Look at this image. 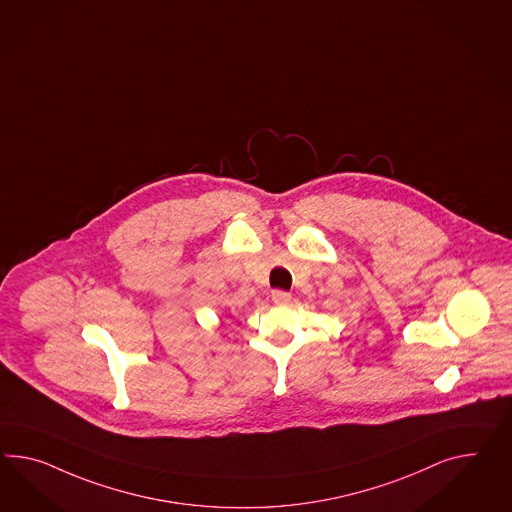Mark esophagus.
Segmentation results:
<instances>
[{"label":"esophagus","mask_w":512,"mask_h":512,"mask_svg":"<svg viewBox=\"0 0 512 512\" xmlns=\"http://www.w3.org/2000/svg\"><path fill=\"white\" fill-rule=\"evenodd\" d=\"M271 297H273V302L278 304V306L288 304L289 299H291V295H289L288 291H282V289H275V291L271 293Z\"/></svg>","instance_id":"obj_1"}]
</instances>
